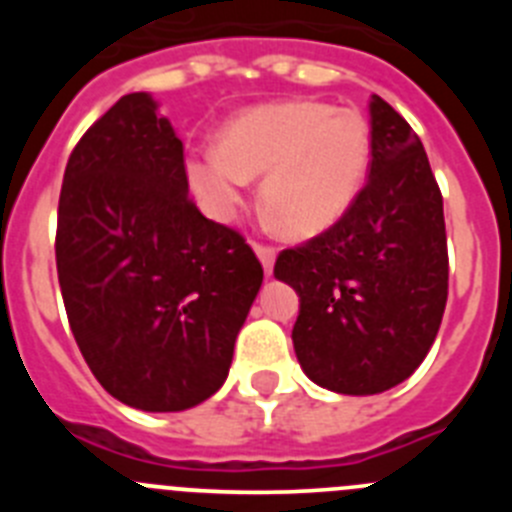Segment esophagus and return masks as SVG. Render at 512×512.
<instances>
[{"instance_id":"esophagus-1","label":"esophagus","mask_w":512,"mask_h":512,"mask_svg":"<svg viewBox=\"0 0 512 512\" xmlns=\"http://www.w3.org/2000/svg\"><path fill=\"white\" fill-rule=\"evenodd\" d=\"M253 251L259 256L261 266H264L266 277H271V271H274V259H277V251L271 246H264V243H253Z\"/></svg>"}]
</instances>
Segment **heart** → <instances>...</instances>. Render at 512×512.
I'll use <instances>...</instances> for the list:
<instances>
[{
    "label": "heart",
    "mask_w": 512,
    "mask_h": 512,
    "mask_svg": "<svg viewBox=\"0 0 512 512\" xmlns=\"http://www.w3.org/2000/svg\"><path fill=\"white\" fill-rule=\"evenodd\" d=\"M372 158V130L356 110L325 102L253 107L220 133V151H194L187 176L202 210L228 223L248 182L292 238H312L354 207Z\"/></svg>",
    "instance_id": "b5f03b06"
}]
</instances>
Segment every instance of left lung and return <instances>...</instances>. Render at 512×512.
Segmentation results:
<instances>
[{"mask_svg": "<svg viewBox=\"0 0 512 512\" xmlns=\"http://www.w3.org/2000/svg\"><path fill=\"white\" fill-rule=\"evenodd\" d=\"M369 115V182L354 207L274 264L300 295L292 343L302 372L338 395L405 382L431 351L449 297L443 197L423 143L377 94Z\"/></svg>", "mask_w": 512, "mask_h": 512, "instance_id": "1", "label": "left lung"}]
</instances>
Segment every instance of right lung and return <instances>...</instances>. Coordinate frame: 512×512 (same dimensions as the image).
I'll return each instance as SVG.
<instances>
[{
    "label": "right lung",
    "mask_w": 512,
    "mask_h": 512,
    "mask_svg": "<svg viewBox=\"0 0 512 512\" xmlns=\"http://www.w3.org/2000/svg\"><path fill=\"white\" fill-rule=\"evenodd\" d=\"M56 266L84 361L146 413L194 408L223 387L264 282L246 238L189 200L182 140L146 92L117 99L71 151Z\"/></svg>",
    "instance_id": "1"
}]
</instances>
